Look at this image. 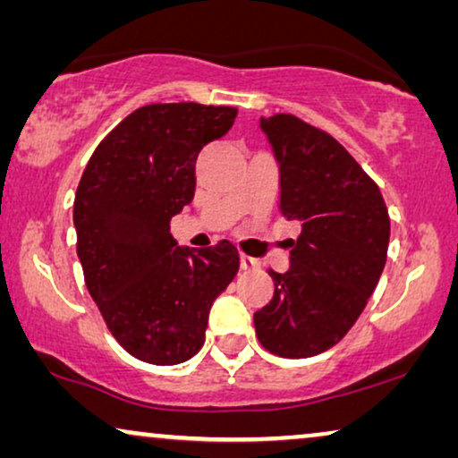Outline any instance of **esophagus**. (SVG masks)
Instances as JSON below:
<instances>
[{"instance_id":"1","label":"esophagus","mask_w":458,"mask_h":458,"mask_svg":"<svg viewBox=\"0 0 458 458\" xmlns=\"http://www.w3.org/2000/svg\"><path fill=\"white\" fill-rule=\"evenodd\" d=\"M240 267L243 268V271H256V268L260 267V262L256 260V259H252V256L242 254V256H240Z\"/></svg>"}]
</instances>
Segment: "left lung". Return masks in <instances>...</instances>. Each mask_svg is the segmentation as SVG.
Instances as JSON below:
<instances>
[{
    "label": "left lung",
    "mask_w": 458,
    "mask_h": 458,
    "mask_svg": "<svg viewBox=\"0 0 458 458\" xmlns=\"http://www.w3.org/2000/svg\"><path fill=\"white\" fill-rule=\"evenodd\" d=\"M279 165V210L302 231L290 268L268 271L271 302L254 312L271 354L309 359L335 346L360 317L390 243V216L375 181L340 141L292 114L260 118Z\"/></svg>",
    "instance_id": "8db88e82"
}]
</instances>
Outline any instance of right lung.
I'll list each match as a JSON object with an SVG mask.
<instances>
[{
    "mask_svg": "<svg viewBox=\"0 0 458 458\" xmlns=\"http://www.w3.org/2000/svg\"><path fill=\"white\" fill-rule=\"evenodd\" d=\"M235 116L231 106H143L104 137L79 181L72 221L85 285L110 334L143 362L190 360L240 268L227 240L196 250L171 235L196 191L198 154Z\"/></svg>",
    "mask_w": 458,
    "mask_h": 458,
    "instance_id": "1",
    "label": "right lung"
}]
</instances>
